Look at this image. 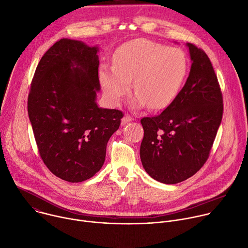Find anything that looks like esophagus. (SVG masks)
Returning a JSON list of instances; mask_svg holds the SVG:
<instances>
[{
	"label": "esophagus",
	"instance_id": "1",
	"mask_svg": "<svg viewBox=\"0 0 248 248\" xmlns=\"http://www.w3.org/2000/svg\"><path fill=\"white\" fill-rule=\"evenodd\" d=\"M132 121H133L132 117H130L129 115H125V116L122 119V124H125L130 123V122H132Z\"/></svg>",
	"mask_w": 248,
	"mask_h": 248
}]
</instances>
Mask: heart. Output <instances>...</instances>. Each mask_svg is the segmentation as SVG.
<instances>
[{
  "instance_id": "1",
  "label": "heart",
  "mask_w": 248,
  "mask_h": 248,
  "mask_svg": "<svg viewBox=\"0 0 248 248\" xmlns=\"http://www.w3.org/2000/svg\"><path fill=\"white\" fill-rule=\"evenodd\" d=\"M187 70V59L179 48L146 39L124 44L115 55L114 65H103L99 79L104 94L114 105L130 89L136 92L131 104L135 108L154 110L169 106L178 95Z\"/></svg>"
}]
</instances>
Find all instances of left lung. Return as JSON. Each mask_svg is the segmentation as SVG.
<instances>
[{
    "instance_id": "left-lung-1",
    "label": "left lung",
    "mask_w": 248,
    "mask_h": 248,
    "mask_svg": "<svg viewBox=\"0 0 248 248\" xmlns=\"http://www.w3.org/2000/svg\"><path fill=\"white\" fill-rule=\"evenodd\" d=\"M191 60L186 82L158 116L140 123V159L152 179L166 185L187 180L205 164L223 117L218 78L206 53L186 43Z\"/></svg>"
}]
</instances>
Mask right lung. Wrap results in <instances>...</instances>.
<instances>
[{
    "instance_id": "obj_1",
    "label": "right lung",
    "mask_w": 248,
    "mask_h": 248,
    "mask_svg": "<svg viewBox=\"0 0 248 248\" xmlns=\"http://www.w3.org/2000/svg\"><path fill=\"white\" fill-rule=\"evenodd\" d=\"M99 47L62 38L41 58L27 109L40 156L58 178L81 183L100 170L123 113L97 105Z\"/></svg>"
}]
</instances>
